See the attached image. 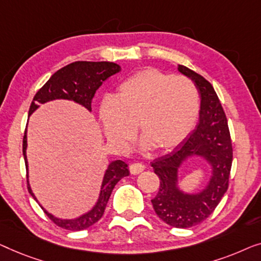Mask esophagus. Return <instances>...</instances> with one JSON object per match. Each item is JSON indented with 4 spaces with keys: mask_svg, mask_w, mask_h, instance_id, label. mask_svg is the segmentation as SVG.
<instances>
[{
    "mask_svg": "<svg viewBox=\"0 0 261 261\" xmlns=\"http://www.w3.org/2000/svg\"><path fill=\"white\" fill-rule=\"evenodd\" d=\"M144 168H145L144 164L137 162V163H132L129 167V170L132 175H137V174H139V172H142L143 170H144Z\"/></svg>",
    "mask_w": 261,
    "mask_h": 261,
    "instance_id": "esophagus-1",
    "label": "esophagus"
}]
</instances>
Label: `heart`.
Wrapping results in <instances>:
<instances>
[{"label":"heart","mask_w":261,"mask_h":261,"mask_svg":"<svg viewBox=\"0 0 261 261\" xmlns=\"http://www.w3.org/2000/svg\"><path fill=\"white\" fill-rule=\"evenodd\" d=\"M199 110V93L192 80L145 68L124 80L115 98L101 101L99 118L113 145L127 148L138 126L145 145L166 152L188 137Z\"/></svg>","instance_id":"1"}]
</instances>
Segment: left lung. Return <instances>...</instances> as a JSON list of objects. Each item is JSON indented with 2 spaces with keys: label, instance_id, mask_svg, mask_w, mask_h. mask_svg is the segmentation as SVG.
<instances>
[{
  "label": "left lung",
  "instance_id": "left-lung-1",
  "mask_svg": "<svg viewBox=\"0 0 261 261\" xmlns=\"http://www.w3.org/2000/svg\"><path fill=\"white\" fill-rule=\"evenodd\" d=\"M178 71L192 78L199 91L200 120L196 129L177 148L151 163L160 178L159 193L151 203L157 216L167 225L189 228L204 221L228 189L233 146L226 113L212 84L183 65H178ZM192 154L204 155L213 166L211 182L199 196H185L174 187L178 166Z\"/></svg>",
  "mask_w": 261,
  "mask_h": 261
}]
</instances>
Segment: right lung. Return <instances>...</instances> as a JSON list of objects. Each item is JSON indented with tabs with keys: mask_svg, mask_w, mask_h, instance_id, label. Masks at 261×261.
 <instances>
[{
	"mask_svg": "<svg viewBox=\"0 0 261 261\" xmlns=\"http://www.w3.org/2000/svg\"><path fill=\"white\" fill-rule=\"evenodd\" d=\"M120 71V66L111 61H75L57 71L50 76L48 82L35 93L33 101L29 108L28 115L31 116L40 104L53 100V99H71L79 104H82L91 111V100H92L95 91L105 82L109 76ZM23 135L22 142V152H23L25 170H28L27 157H25V148H27V136ZM28 175V172H27ZM129 175L127 164L123 161H115L110 164L102 181L100 197L98 203L92 211L87 214L80 216L74 220H60L54 218L49 213L43 211L46 215L56 223L57 226L68 230H83L89 228L93 223L100 220L104 214L106 204L111 196V193L115 186L120 178ZM27 188L31 195L34 197L31 187L27 181ZM36 200V199H35Z\"/></svg>",
	"mask_w": 261,
	"mask_h": 261,
	"instance_id": "obj_1",
	"label": "right lung"
}]
</instances>
